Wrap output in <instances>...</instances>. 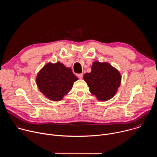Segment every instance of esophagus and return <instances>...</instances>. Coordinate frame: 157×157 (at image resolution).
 <instances>
[{"label":"esophagus","mask_w":157,"mask_h":157,"mask_svg":"<svg viewBox=\"0 0 157 157\" xmlns=\"http://www.w3.org/2000/svg\"><path fill=\"white\" fill-rule=\"evenodd\" d=\"M76 76H78V78H79V79H82L83 77V74L82 73H80V74H77Z\"/></svg>","instance_id":"1"}]
</instances>
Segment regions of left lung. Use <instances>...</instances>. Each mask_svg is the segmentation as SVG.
Listing matches in <instances>:
<instances>
[{"label": "left lung", "instance_id": "left-lung-1", "mask_svg": "<svg viewBox=\"0 0 157 157\" xmlns=\"http://www.w3.org/2000/svg\"><path fill=\"white\" fill-rule=\"evenodd\" d=\"M91 72L86 73L84 80L89 87V91L99 101H107L116 93L120 86L121 76L116 68L107 63L94 61Z\"/></svg>", "mask_w": 157, "mask_h": 157}]
</instances>
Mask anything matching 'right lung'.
<instances>
[{
    "label": "right lung",
    "instance_id": "right-lung-1",
    "mask_svg": "<svg viewBox=\"0 0 157 157\" xmlns=\"http://www.w3.org/2000/svg\"><path fill=\"white\" fill-rule=\"evenodd\" d=\"M78 79L63 63H48L38 73L36 82L40 91L48 99L60 101Z\"/></svg>",
    "mask_w": 157,
    "mask_h": 157
}]
</instances>
